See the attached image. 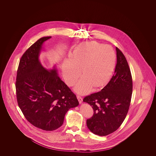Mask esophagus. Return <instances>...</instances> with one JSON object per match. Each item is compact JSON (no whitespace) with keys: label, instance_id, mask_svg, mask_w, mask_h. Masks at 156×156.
Returning <instances> with one entry per match:
<instances>
[{"label":"esophagus","instance_id":"34e87169","mask_svg":"<svg viewBox=\"0 0 156 156\" xmlns=\"http://www.w3.org/2000/svg\"><path fill=\"white\" fill-rule=\"evenodd\" d=\"M76 97H77V99H78V100L79 101V103L81 104L82 102V98L81 96H80V95H77Z\"/></svg>","mask_w":156,"mask_h":156}]
</instances>
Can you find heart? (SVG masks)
Returning <instances> with one entry per match:
<instances>
[{"label":"heart","mask_w":156,"mask_h":156,"mask_svg":"<svg viewBox=\"0 0 156 156\" xmlns=\"http://www.w3.org/2000/svg\"><path fill=\"white\" fill-rule=\"evenodd\" d=\"M116 64V54L111 46L89 42L76 48L62 65V73L68 86H73L80 76L82 78L75 88L82 94L89 92L92 86H104L110 79Z\"/></svg>","instance_id":"1"}]
</instances>
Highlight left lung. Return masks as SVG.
Instances as JSON below:
<instances>
[{"label":"left lung","mask_w":156,"mask_h":156,"mask_svg":"<svg viewBox=\"0 0 156 156\" xmlns=\"http://www.w3.org/2000/svg\"><path fill=\"white\" fill-rule=\"evenodd\" d=\"M117 63L110 81L98 92L85 97L83 101L94 110L87 120L90 131L100 136L116 131L126 118L131 102L133 82L125 56L116 47Z\"/></svg>","instance_id":"left-lung-1"}]
</instances>
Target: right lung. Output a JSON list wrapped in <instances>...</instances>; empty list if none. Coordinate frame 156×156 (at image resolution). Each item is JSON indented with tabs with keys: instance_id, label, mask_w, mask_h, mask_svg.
Returning <instances> with one entry per match:
<instances>
[{
	"instance_id": "add662e5",
	"label": "right lung",
	"mask_w": 156,
	"mask_h": 156,
	"mask_svg": "<svg viewBox=\"0 0 156 156\" xmlns=\"http://www.w3.org/2000/svg\"><path fill=\"white\" fill-rule=\"evenodd\" d=\"M51 37L40 38L23 54L16 81L17 104L24 117L33 126L47 131L62 126L67 111L79 105L57 70L48 71L39 61L42 44Z\"/></svg>"
}]
</instances>
